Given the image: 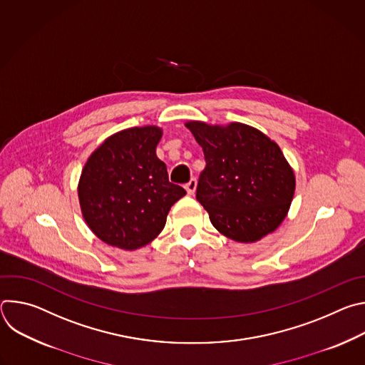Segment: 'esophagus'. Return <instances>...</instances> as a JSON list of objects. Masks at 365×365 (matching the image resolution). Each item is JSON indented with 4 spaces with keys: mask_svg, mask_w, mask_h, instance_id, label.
I'll return each instance as SVG.
<instances>
[{
    "mask_svg": "<svg viewBox=\"0 0 365 365\" xmlns=\"http://www.w3.org/2000/svg\"><path fill=\"white\" fill-rule=\"evenodd\" d=\"M196 186H197L196 179H190V180L186 183L185 189H186V192H187L189 195H193V193H195V190H196Z\"/></svg>",
    "mask_w": 365,
    "mask_h": 365,
    "instance_id": "esophagus-1",
    "label": "esophagus"
}]
</instances>
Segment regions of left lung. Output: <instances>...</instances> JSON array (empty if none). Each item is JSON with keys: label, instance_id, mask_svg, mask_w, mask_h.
Returning <instances> with one entry per match:
<instances>
[{"label": "left lung", "instance_id": "left-lung-1", "mask_svg": "<svg viewBox=\"0 0 365 365\" xmlns=\"http://www.w3.org/2000/svg\"><path fill=\"white\" fill-rule=\"evenodd\" d=\"M205 154L196 199L212 225L237 242H255L286 218L296 178L279 144L242 124L187 121Z\"/></svg>", "mask_w": 365, "mask_h": 365}]
</instances>
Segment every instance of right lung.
I'll use <instances>...</instances> for the list:
<instances>
[{
	"label": "right lung",
	"instance_id": "right-lung-1",
	"mask_svg": "<svg viewBox=\"0 0 365 365\" xmlns=\"http://www.w3.org/2000/svg\"><path fill=\"white\" fill-rule=\"evenodd\" d=\"M162 135L155 125L121 130L95 148L82 169L78 196L83 220L108 245L128 251L147 245L186 195L169 182L166 165L155 155Z\"/></svg>",
	"mask_w": 365,
	"mask_h": 365
}]
</instances>
